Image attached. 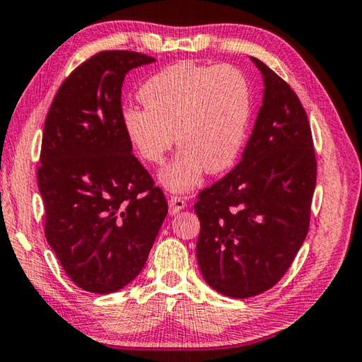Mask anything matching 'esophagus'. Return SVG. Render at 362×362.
Listing matches in <instances>:
<instances>
[{
	"label": "esophagus",
	"mask_w": 362,
	"mask_h": 362,
	"mask_svg": "<svg viewBox=\"0 0 362 362\" xmlns=\"http://www.w3.org/2000/svg\"><path fill=\"white\" fill-rule=\"evenodd\" d=\"M186 208V200L182 197H170L168 200V210H170V214H177L181 210H185Z\"/></svg>",
	"instance_id": "obj_1"
}]
</instances>
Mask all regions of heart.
I'll return each instance as SVG.
<instances>
[{"label":"heart","instance_id":"1","mask_svg":"<svg viewBox=\"0 0 362 362\" xmlns=\"http://www.w3.org/2000/svg\"><path fill=\"white\" fill-rule=\"evenodd\" d=\"M138 98L144 107L130 106L122 112L125 136L138 156L160 163L175 141L181 148L160 171L162 185L170 191H189L199 185L204 170L221 173L242 152L252 95L238 68L175 63L151 76Z\"/></svg>","mask_w":362,"mask_h":362}]
</instances>
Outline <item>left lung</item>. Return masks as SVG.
I'll return each mask as SVG.
<instances>
[{"label": "left lung", "mask_w": 362, "mask_h": 362, "mask_svg": "<svg viewBox=\"0 0 362 362\" xmlns=\"http://www.w3.org/2000/svg\"><path fill=\"white\" fill-rule=\"evenodd\" d=\"M251 60L264 79L262 106L242 160L199 194L197 261L210 286L233 299L281 280L307 237L316 185L312 130L280 76Z\"/></svg>", "instance_id": "left-lung-1"}]
</instances>
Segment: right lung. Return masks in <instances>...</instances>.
Instances as JSON below:
<instances>
[{
    "label": "right lung",
    "instance_id": "1",
    "mask_svg": "<svg viewBox=\"0 0 362 362\" xmlns=\"http://www.w3.org/2000/svg\"><path fill=\"white\" fill-rule=\"evenodd\" d=\"M154 62L130 50L90 57L63 81L44 122V232L66 275L88 293H116L135 280L168 213L122 127L125 74Z\"/></svg>",
    "mask_w": 362,
    "mask_h": 362
}]
</instances>
